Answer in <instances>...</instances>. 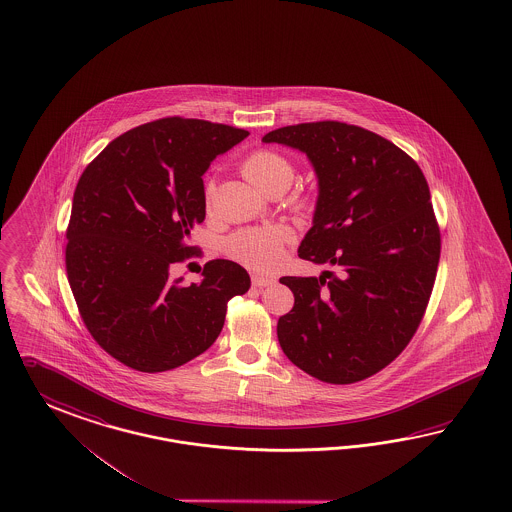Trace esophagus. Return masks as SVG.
<instances>
[{
	"label": "esophagus",
	"instance_id": "34e87169",
	"mask_svg": "<svg viewBox=\"0 0 512 512\" xmlns=\"http://www.w3.org/2000/svg\"><path fill=\"white\" fill-rule=\"evenodd\" d=\"M275 281L273 279H269V277H262V275H254L252 277V286L254 288H265V286H273Z\"/></svg>",
	"mask_w": 512,
	"mask_h": 512
}]
</instances>
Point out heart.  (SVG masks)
Wrapping results in <instances>:
<instances>
[{"label":"heart","instance_id":"heart-1","mask_svg":"<svg viewBox=\"0 0 512 512\" xmlns=\"http://www.w3.org/2000/svg\"><path fill=\"white\" fill-rule=\"evenodd\" d=\"M243 175L260 192L273 194L286 190L294 181V165L275 150H256L243 162ZM215 194V182L207 186V201ZM294 230L290 226L277 224L267 228H252L233 233L226 241V252L239 264L256 271H275L284 260L286 245L292 243Z\"/></svg>","mask_w":512,"mask_h":512}]
</instances>
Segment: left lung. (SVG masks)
Returning <instances> with one entry per match:
<instances>
[{
    "label": "left lung",
    "instance_id": "left-lung-1",
    "mask_svg": "<svg viewBox=\"0 0 512 512\" xmlns=\"http://www.w3.org/2000/svg\"><path fill=\"white\" fill-rule=\"evenodd\" d=\"M262 141L309 158L318 198L297 254L337 271L282 277L294 292L277 324L282 352L314 379H367L409 345L435 282L441 233L426 177L388 139L343 122L286 126Z\"/></svg>",
    "mask_w": 512,
    "mask_h": 512
}]
</instances>
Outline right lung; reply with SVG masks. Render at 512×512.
<instances>
[{
    "mask_svg": "<svg viewBox=\"0 0 512 512\" xmlns=\"http://www.w3.org/2000/svg\"><path fill=\"white\" fill-rule=\"evenodd\" d=\"M247 130L171 116L122 133L84 169L67 228V279L84 324L118 362L160 373L220 335L228 301L250 288L230 260L182 286L171 267L192 256L205 220L203 175Z\"/></svg>",
    "mask_w": 512,
    "mask_h": 512,
    "instance_id": "right-lung-1",
    "label": "right lung"
}]
</instances>
